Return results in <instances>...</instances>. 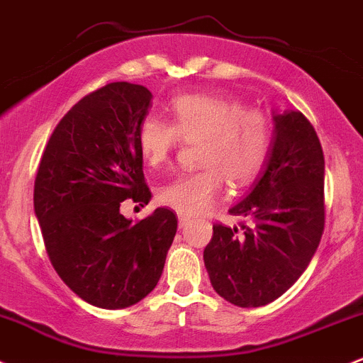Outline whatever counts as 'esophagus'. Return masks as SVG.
Here are the masks:
<instances>
[{
  "mask_svg": "<svg viewBox=\"0 0 363 363\" xmlns=\"http://www.w3.org/2000/svg\"><path fill=\"white\" fill-rule=\"evenodd\" d=\"M189 222V217L186 215H179V227H184Z\"/></svg>",
  "mask_w": 363,
  "mask_h": 363,
  "instance_id": "1",
  "label": "esophagus"
}]
</instances>
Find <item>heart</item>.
<instances>
[{
	"instance_id": "obj_1",
	"label": "heart",
	"mask_w": 363,
	"mask_h": 363,
	"mask_svg": "<svg viewBox=\"0 0 363 363\" xmlns=\"http://www.w3.org/2000/svg\"><path fill=\"white\" fill-rule=\"evenodd\" d=\"M181 141H196L201 167L167 181L157 198L179 215H198L220 196L224 179L236 189L257 179L269 160L272 125L260 110L212 94H184L170 103V122L146 117L138 129L139 153L153 169L165 165Z\"/></svg>"
}]
</instances>
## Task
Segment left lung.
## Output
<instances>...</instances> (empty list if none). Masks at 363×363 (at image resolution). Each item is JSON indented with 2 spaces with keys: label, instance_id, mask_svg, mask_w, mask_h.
<instances>
[{
  "label": "left lung",
  "instance_id": "left-lung-1",
  "mask_svg": "<svg viewBox=\"0 0 363 363\" xmlns=\"http://www.w3.org/2000/svg\"><path fill=\"white\" fill-rule=\"evenodd\" d=\"M264 174L229 213L241 230L213 225L203 252L213 289L229 303L262 306L288 291L312 260L325 224L324 153L301 111L274 115Z\"/></svg>",
  "mask_w": 363,
  "mask_h": 363
}]
</instances>
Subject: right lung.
I'll list each match as a JSON object with an SVG mask.
<instances>
[{"mask_svg": "<svg viewBox=\"0 0 363 363\" xmlns=\"http://www.w3.org/2000/svg\"><path fill=\"white\" fill-rule=\"evenodd\" d=\"M151 93L110 82L79 99L55 127L39 162L34 212L51 265L99 308H125L153 291L177 233L172 210L133 222L121 213L151 193L138 146Z\"/></svg>", "mask_w": 363, "mask_h": 363, "instance_id": "add662e5", "label": "right lung"}]
</instances>
